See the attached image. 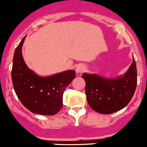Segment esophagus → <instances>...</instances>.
I'll use <instances>...</instances> for the list:
<instances>
[{
	"label": "esophagus",
	"instance_id": "34e87169",
	"mask_svg": "<svg viewBox=\"0 0 147 147\" xmlns=\"http://www.w3.org/2000/svg\"><path fill=\"white\" fill-rule=\"evenodd\" d=\"M86 68H85V66L82 64H80L79 65H78V67L75 69V71H76L77 74H81L83 72H85Z\"/></svg>",
	"mask_w": 147,
	"mask_h": 147
}]
</instances>
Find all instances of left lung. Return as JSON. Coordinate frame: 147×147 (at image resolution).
<instances>
[{"mask_svg": "<svg viewBox=\"0 0 147 147\" xmlns=\"http://www.w3.org/2000/svg\"><path fill=\"white\" fill-rule=\"evenodd\" d=\"M85 94L90 107L102 114L119 111L129 104L137 84L136 65L133 62L126 73L116 78H107L97 74L83 73Z\"/></svg>", "mask_w": 147, "mask_h": 147, "instance_id": "obj_1", "label": "left lung"}]
</instances>
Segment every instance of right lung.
<instances>
[{"instance_id":"obj_1","label":"right lung","mask_w":147,"mask_h":147,"mask_svg":"<svg viewBox=\"0 0 147 147\" xmlns=\"http://www.w3.org/2000/svg\"><path fill=\"white\" fill-rule=\"evenodd\" d=\"M26 36L16 49L11 78L14 90L21 103L34 113L46 116L56 114L63 106L65 88L75 78L74 70H66L51 76L42 77L30 69L22 55Z\"/></svg>"}]
</instances>
